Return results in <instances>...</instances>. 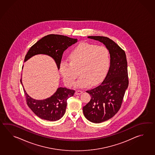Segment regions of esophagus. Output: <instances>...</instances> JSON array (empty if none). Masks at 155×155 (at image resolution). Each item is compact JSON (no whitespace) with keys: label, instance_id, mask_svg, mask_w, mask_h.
Masks as SVG:
<instances>
[{"label":"esophagus","instance_id":"obj_1","mask_svg":"<svg viewBox=\"0 0 155 155\" xmlns=\"http://www.w3.org/2000/svg\"><path fill=\"white\" fill-rule=\"evenodd\" d=\"M82 92H83V91H82V90H76L75 94H76V95H80V94H82Z\"/></svg>","mask_w":155,"mask_h":155}]
</instances>
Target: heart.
Instances as JSON below:
<instances>
[{
	"instance_id": "obj_1",
	"label": "heart",
	"mask_w": 155,
	"mask_h": 155,
	"mask_svg": "<svg viewBox=\"0 0 155 155\" xmlns=\"http://www.w3.org/2000/svg\"><path fill=\"white\" fill-rule=\"evenodd\" d=\"M70 62L62 60L60 71L64 82L72 86L79 74L81 75L76 82L78 87H86L89 82H96L104 78L108 71L110 57L108 49L105 46L83 43L70 52Z\"/></svg>"
}]
</instances>
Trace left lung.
<instances>
[{
	"instance_id": "left-lung-1",
	"label": "left lung",
	"mask_w": 155,
	"mask_h": 155,
	"mask_svg": "<svg viewBox=\"0 0 155 155\" xmlns=\"http://www.w3.org/2000/svg\"><path fill=\"white\" fill-rule=\"evenodd\" d=\"M105 45L110 54V66L101 85L86 91L91 96L83 107L86 119L94 123H100L111 119L119 111L126 90L129 85L127 63L125 52L107 37L88 36Z\"/></svg>"
}]
</instances>
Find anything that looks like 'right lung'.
<instances>
[{"instance_id": "obj_1", "label": "right lung", "mask_w": 155, "mask_h": 155, "mask_svg": "<svg viewBox=\"0 0 155 155\" xmlns=\"http://www.w3.org/2000/svg\"><path fill=\"white\" fill-rule=\"evenodd\" d=\"M77 39L57 34H50L43 37L31 46L25 56L24 62L37 54H46L52 57L56 62L58 69L63 53L69 47L76 43ZM20 82L23 85L21 79ZM26 104L40 119L55 121L61 119L66 111L67 100L74 96L75 90L61 87L57 89L49 98L37 100L30 97L24 89Z\"/></svg>"}]
</instances>
